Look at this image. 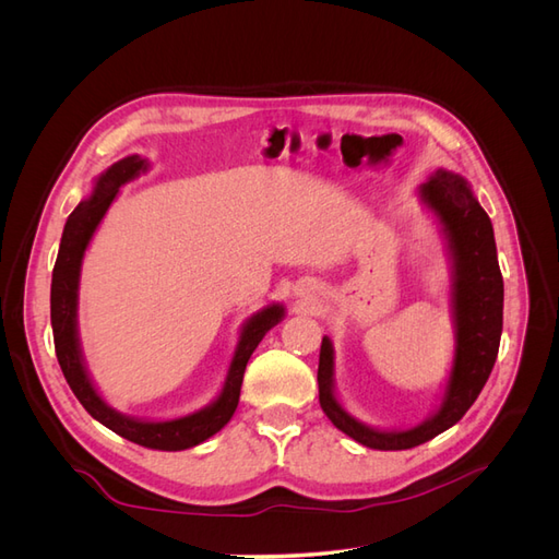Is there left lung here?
Returning <instances> with one entry per match:
<instances>
[{"label":"left lung","instance_id":"obj_1","mask_svg":"<svg viewBox=\"0 0 559 559\" xmlns=\"http://www.w3.org/2000/svg\"><path fill=\"white\" fill-rule=\"evenodd\" d=\"M419 200L438 216L452 265L454 359L438 411L413 429L382 431L352 417L333 389V343L324 335L319 349V403L333 425L373 450H408L454 427L483 392L492 373L503 326V280L495 230L464 177L436 170L419 186Z\"/></svg>","mask_w":559,"mask_h":559}]
</instances>
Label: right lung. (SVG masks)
Wrapping results in <instances>:
<instances>
[{"label":"right lung","mask_w":559,"mask_h":559,"mask_svg":"<svg viewBox=\"0 0 559 559\" xmlns=\"http://www.w3.org/2000/svg\"><path fill=\"white\" fill-rule=\"evenodd\" d=\"M146 167L148 163L140 156H128L114 163L107 173L95 179L93 193L86 200H81L76 210L70 214V218H67L53 267V282H50V326H53L56 357L62 368V376L67 384L72 386V392L81 401L83 408L91 413V417H95L99 425H105L107 429L128 438L132 443L151 450L177 452L200 445L202 441H207L210 436L222 431L228 425L235 408H238L247 361L253 349L263 341V335L284 319V306L273 302V306L259 310L245 321L222 394L202 411L177 419L154 421L123 415L105 403V399L97 394V389L86 370V364H83V354L79 345L76 308L81 261L99 222H103V216L107 214L114 198L121 191V186L146 173Z\"/></svg>","instance_id":"1"}]
</instances>
